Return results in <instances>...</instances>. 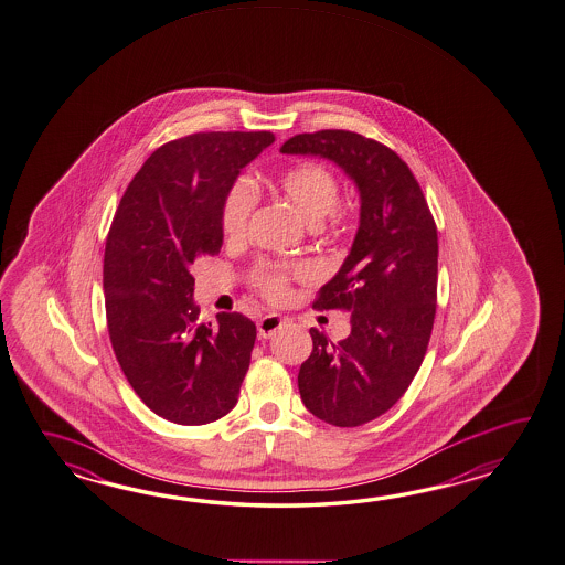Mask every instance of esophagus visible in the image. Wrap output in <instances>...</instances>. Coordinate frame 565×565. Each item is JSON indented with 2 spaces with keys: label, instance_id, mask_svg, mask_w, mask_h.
<instances>
[{
  "label": "esophagus",
  "instance_id": "esophagus-1",
  "mask_svg": "<svg viewBox=\"0 0 565 565\" xmlns=\"http://www.w3.org/2000/svg\"><path fill=\"white\" fill-rule=\"evenodd\" d=\"M286 324V320L277 313H265L264 318L257 322V330L262 339H271L279 328Z\"/></svg>",
  "mask_w": 565,
  "mask_h": 565
}]
</instances>
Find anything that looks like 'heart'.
Segmentation results:
<instances>
[{"label":"heart","instance_id":"b5f03b06","mask_svg":"<svg viewBox=\"0 0 565 565\" xmlns=\"http://www.w3.org/2000/svg\"><path fill=\"white\" fill-rule=\"evenodd\" d=\"M276 190L310 225L320 223L339 204V180L322 163L303 162L291 166L274 178ZM255 190L247 180H238L226 192L223 202V231L228 238H241L255 209ZM306 267L264 265L255 274V286L267 300L281 301L289 296V281L303 276Z\"/></svg>","mask_w":565,"mask_h":565}]
</instances>
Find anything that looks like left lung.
<instances>
[{
	"label": "left lung",
	"instance_id": "left-lung-1",
	"mask_svg": "<svg viewBox=\"0 0 565 565\" xmlns=\"http://www.w3.org/2000/svg\"><path fill=\"white\" fill-rule=\"evenodd\" d=\"M279 151L337 163L361 196L351 253L313 301L318 310L351 312V334L334 344L310 328L313 349L298 387L318 419L363 426L402 399L426 356L438 291L436 223L407 163L375 139L322 129L289 138Z\"/></svg>",
	"mask_w": 565,
	"mask_h": 565
}]
</instances>
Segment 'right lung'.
Masks as SVG:
<instances>
[{
  "label": "right lung",
  "mask_w": 565,
  "mask_h": 565,
  "mask_svg": "<svg viewBox=\"0 0 565 565\" xmlns=\"http://www.w3.org/2000/svg\"><path fill=\"white\" fill-rule=\"evenodd\" d=\"M269 131H211L163 143L129 182L107 235L103 289L115 356L151 412L180 426L237 405L257 330L247 316L196 322L190 265L223 245V202Z\"/></svg>",
  "instance_id": "obj_1"
}]
</instances>
